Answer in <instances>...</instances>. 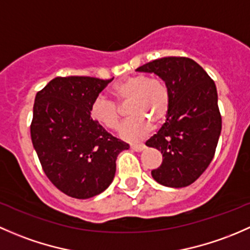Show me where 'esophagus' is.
Wrapping results in <instances>:
<instances>
[{
  "label": "esophagus",
  "instance_id": "1",
  "mask_svg": "<svg viewBox=\"0 0 250 250\" xmlns=\"http://www.w3.org/2000/svg\"><path fill=\"white\" fill-rule=\"evenodd\" d=\"M144 148H146V146H144L143 143L131 144V149H132V150H135V151H142Z\"/></svg>",
  "mask_w": 250,
  "mask_h": 250
}]
</instances>
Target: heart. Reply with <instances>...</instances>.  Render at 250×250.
Returning a JSON list of instances; mask_svg holds the SVG:
<instances>
[{
    "label": "heart",
    "mask_w": 250,
    "mask_h": 250,
    "mask_svg": "<svg viewBox=\"0 0 250 250\" xmlns=\"http://www.w3.org/2000/svg\"><path fill=\"white\" fill-rule=\"evenodd\" d=\"M110 95L120 106L127 104L126 110L132 115L122 128L126 140H140L149 131V123L159 124L166 118L169 108V90L164 81L146 76L128 77L110 89ZM92 119L108 130H117L123 118L122 108L114 102L97 97L90 108Z\"/></svg>",
    "instance_id": "1"
}]
</instances>
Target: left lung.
<instances>
[{"label": "left lung", "instance_id": "1", "mask_svg": "<svg viewBox=\"0 0 250 250\" xmlns=\"http://www.w3.org/2000/svg\"><path fill=\"white\" fill-rule=\"evenodd\" d=\"M155 73L169 90L166 122L146 144L163 154V164L151 171L161 185L184 188L209 166L221 131L214 82L194 60L167 56L137 68Z\"/></svg>", "mask_w": 250, "mask_h": 250}]
</instances>
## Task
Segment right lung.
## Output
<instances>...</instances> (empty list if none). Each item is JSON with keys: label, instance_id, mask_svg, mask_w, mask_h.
<instances>
[{"label": "right lung", "instance_id": "1", "mask_svg": "<svg viewBox=\"0 0 250 250\" xmlns=\"http://www.w3.org/2000/svg\"><path fill=\"white\" fill-rule=\"evenodd\" d=\"M112 79L56 77L37 92L31 140L49 181L74 199H90L109 187L115 161L127 143L97 124L90 108Z\"/></svg>", "mask_w": 250, "mask_h": 250}]
</instances>
